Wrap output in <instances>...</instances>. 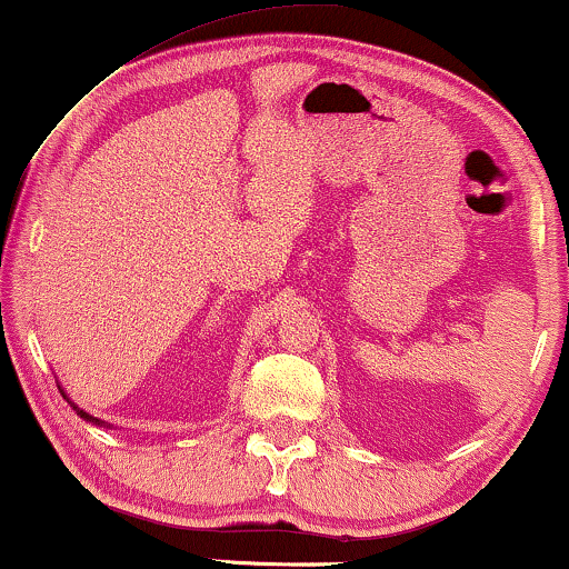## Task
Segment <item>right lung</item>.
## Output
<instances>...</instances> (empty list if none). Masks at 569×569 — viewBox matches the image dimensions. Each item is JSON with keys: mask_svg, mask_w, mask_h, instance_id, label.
<instances>
[{"mask_svg": "<svg viewBox=\"0 0 569 569\" xmlns=\"http://www.w3.org/2000/svg\"><path fill=\"white\" fill-rule=\"evenodd\" d=\"M69 403H72V401H69ZM72 407H74V403H72ZM74 411H77V415H80L82 419H88V422H96V425H103V422H100V419H96V417H90V415H84V411L82 409H77L74 407Z\"/></svg>", "mask_w": 569, "mask_h": 569, "instance_id": "1", "label": "right lung"}]
</instances>
